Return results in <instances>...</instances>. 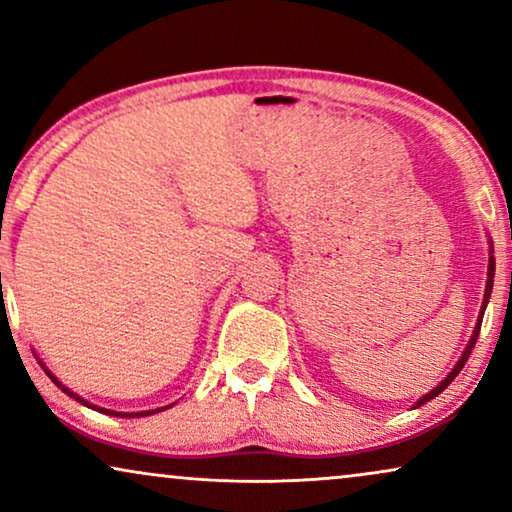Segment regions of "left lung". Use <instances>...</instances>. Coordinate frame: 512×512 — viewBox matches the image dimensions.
Instances as JSON below:
<instances>
[{"instance_id":"obj_1","label":"left lung","mask_w":512,"mask_h":512,"mask_svg":"<svg viewBox=\"0 0 512 512\" xmlns=\"http://www.w3.org/2000/svg\"><path fill=\"white\" fill-rule=\"evenodd\" d=\"M494 270H496V263H494V247H492V240H489V265H487V284H485V298H482V307H480V314H478V324H475V328H473V335H471V340H468V345H466V349H464V354L459 356V361L454 363V368L450 370V373H447V377L443 382H438V387H433L429 394H424L422 398H419V401L412 405V408H419V405H424V403H429L431 398H436L440 391H445L447 387H450L452 384V380L454 377L459 375V370L464 368V363L468 361V356H471V349L475 347V340H478V333H480V324H482V314H485V307H487V303H489V296H492V286H494Z\"/></svg>"}]
</instances>
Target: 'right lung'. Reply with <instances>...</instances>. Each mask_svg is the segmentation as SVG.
<instances>
[{"label": "right lung", "instance_id": "right-lung-1", "mask_svg": "<svg viewBox=\"0 0 512 512\" xmlns=\"http://www.w3.org/2000/svg\"><path fill=\"white\" fill-rule=\"evenodd\" d=\"M41 363V368H44V373L48 375V377H51V380H53V384H55V387H58V389H62V391H65V394L67 396H72V398H76V401H79V403H83V405H88V408H93V410H97V412H104V415H114V417H149V415H156V412H163V410H167V408H172V405H165V408H156V410H144V412H116V410H107V408H100V405H95V403H90V401H86V398H81L79 394H74V391L72 389H69V387H65V384H62L60 380H58V377H55L53 373H51V370H48L46 368V363L44 361H39Z\"/></svg>", "mask_w": 512, "mask_h": 512}]
</instances>
